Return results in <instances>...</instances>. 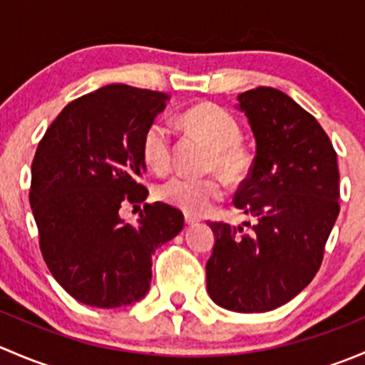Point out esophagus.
Masks as SVG:
<instances>
[{
  "label": "esophagus",
  "instance_id": "34e87169",
  "mask_svg": "<svg viewBox=\"0 0 365 365\" xmlns=\"http://www.w3.org/2000/svg\"><path fill=\"white\" fill-rule=\"evenodd\" d=\"M200 222V219L197 217H192V215H185V224L187 226H194V224Z\"/></svg>",
  "mask_w": 365,
  "mask_h": 365
}]
</instances>
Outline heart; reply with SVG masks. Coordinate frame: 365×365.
Segmentation results:
<instances>
[{
	"instance_id": "obj_1",
	"label": "heart",
	"mask_w": 365,
	"mask_h": 365,
	"mask_svg": "<svg viewBox=\"0 0 365 365\" xmlns=\"http://www.w3.org/2000/svg\"><path fill=\"white\" fill-rule=\"evenodd\" d=\"M182 121L212 146L210 168L222 173L231 182L247 175L251 169V153L240 145L242 128L233 114L219 106L201 104L183 113ZM171 150L169 128L160 121L150 125L141 141V153L146 164L157 173L165 171L171 165ZM155 196L187 215H203L224 196V185L213 176H173L157 187Z\"/></svg>"
}]
</instances>
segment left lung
I'll return each instance as SVG.
<instances>
[{
    "label": "left lung",
    "instance_id": "left-lung-1",
    "mask_svg": "<svg viewBox=\"0 0 365 365\" xmlns=\"http://www.w3.org/2000/svg\"><path fill=\"white\" fill-rule=\"evenodd\" d=\"M237 108L252 128L256 157L233 203L256 220L208 222L215 244L206 289L224 309L264 312L295 298L322 267L339 215V169L322 125L282 91H244Z\"/></svg>",
    "mask_w": 365,
    "mask_h": 365
}]
</instances>
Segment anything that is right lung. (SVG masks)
Listing matches in <instances>:
<instances>
[{"label":"right lung","instance_id":"right-lung-1","mask_svg":"<svg viewBox=\"0 0 365 365\" xmlns=\"http://www.w3.org/2000/svg\"><path fill=\"white\" fill-rule=\"evenodd\" d=\"M168 95L109 84L65 106L43 134L31 164L29 203L51 274L76 300L113 309L141 300L152 282L155 249L183 227V213L145 205L138 224L123 203H143L141 141Z\"/></svg>","mask_w":365,"mask_h":365}]
</instances>
